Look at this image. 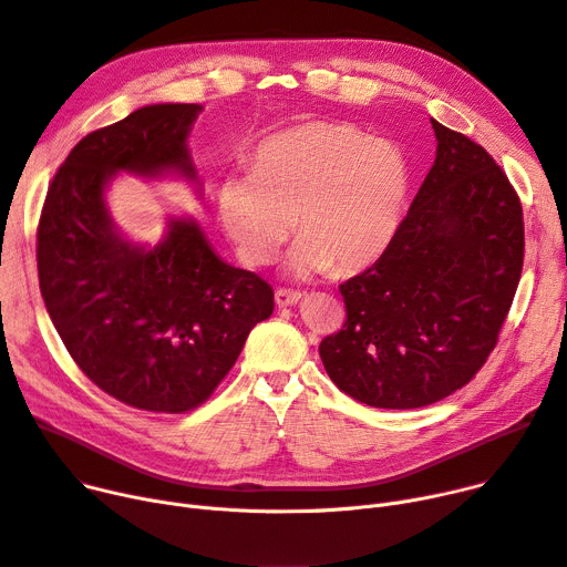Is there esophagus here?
Wrapping results in <instances>:
<instances>
[{
  "instance_id": "34e87169",
  "label": "esophagus",
  "mask_w": 567,
  "mask_h": 567,
  "mask_svg": "<svg viewBox=\"0 0 567 567\" xmlns=\"http://www.w3.org/2000/svg\"><path fill=\"white\" fill-rule=\"evenodd\" d=\"M298 300H300V291H291V289H278V291H276V303H278V308L296 306Z\"/></svg>"
}]
</instances>
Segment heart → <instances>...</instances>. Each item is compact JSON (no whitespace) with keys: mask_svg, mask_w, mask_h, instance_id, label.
I'll use <instances>...</instances> for the list:
<instances>
[{"mask_svg":"<svg viewBox=\"0 0 567 567\" xmlns=\"http://www.w3.org/2000/svg\"><path fill=\"white\" fill-rule=\"evenodd\" d=\"M412 168L392 138L347 123H306L261 141L250 173H228L216 194L225 235L248 267L267 264L293 230L285 271L312 278L369 267L390 246Z\"/></svg>","mask_w":567,"mask_h":567,"instance_id":"1","label":"heart"}]
</instances>
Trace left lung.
<instances>
[{
    "instance_id": "left-lung-1",
    "label": "left lung",
    "mask_w": 567,
    "mask_h": 567,
    "mask_svg": "<svg viewBox=\"0 0 567 567\" xmlns=\"http://www.w3.org/2000/svg\"><path fill=\"white\" fill-rule=\"evenodd\" d=\"M435 162L385 252L339 285L347 321L319 355L373 408H422L461 390L497 344L524 261L522 205L485 150L431 118Z\"/></svg>"
}]
</instances>
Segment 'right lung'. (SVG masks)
I'll list each match as a JSON object with an SVG mask.
<instances>
[{
    "label": "right lung",
    "mask_w": 567,
    "mask_h": 567,
    "mask_svg": "<svg viewBox=\"0 0 567 567\" xmlns=\"http://www.w3.org/2000/svg\"><path fill=\"white\" fill-rule=\"evenodd\" d=\"M200 104H147L91 132L56 171L38 223V280L72 360L132 408L186 412L274 312V289L223 261L194 216L171 214L159 244L125 237L106 188L127 173L182 177L203 198L188 150Z\"/></svg>",
    "instance_id": "right-lung-1"
}]
</instances>
